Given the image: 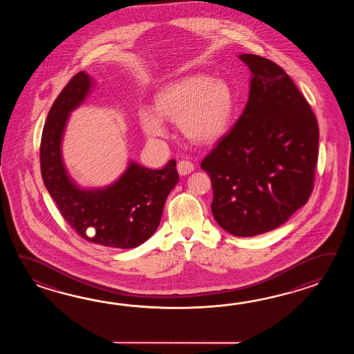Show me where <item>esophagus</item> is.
Instances as JSON below:
<instances>
[{"instance_id": "34e87169", "label": "esophagus", "mask_w": 354, "mask_h": 354, "mask_svg": "<svg viewBox=\"0 0 354 354\" xmlns=\"http://www.w3.org/2000/svg\"><path fill=\"white\" fill-rule=\"evenodd\" d=\"M177 169H178V174L180 176H187L191 172H194L195 166L191 162H188V160H180V162H178V165H177Z\"/></svg>"}]
</instances>
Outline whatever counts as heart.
Returning <instances> with one entry per match:
<instances>
[{"mask_svg": "<svg viewBox=\"0 0 354 354\" xmlns=\"http://www.w3.org/2000/svg\"><path fill=\"white\" fill-rule=\"evenodd\" d=\"M234 106L233 91L225 81L186 75L160 88L154 97V110H139V122L151 140L168 136L166 120L178 124L180 133L191 143L207 145L225 134Z\"/></svg>", "mask_w": 354, "mask_h": 354, "instance_id": "b5f03b06", "label": "heart"}]
</instances>
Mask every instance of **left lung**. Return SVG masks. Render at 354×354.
<instances>
[{
	"instance_id": "1",
	"label": "left lung",
	"mask_w": 354,
	"mask_h": 354,
	"mask_svg": "<svg viewBox=\"0 0 354 354\" xmlns=\"http://www.w3.org/2000/svg\"><path fill=\"white\" fill-rule=\"evenodd\" d=\"M238 58L250 71L248 102L201 168L210 176L218 226L235 236H254L285 224L308 201L319 128L282 68L256 54Z\"/></svg>"
}]
</instances>
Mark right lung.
I'll return each mask as SVG.
<instances>
[{
	"label": "right lung",
	"mask_w": 354,
	"mask_h": 354,
	"mask_svg": "<svg viewBox=\"0 0 354 354\" xmlns=\"http://www.w3.org/2000/svg\"><path fill=\"white\" fill-rule=\"evenodd\" d=\"M95 81L80 72L50 107L40 144L41 177L62 216L86 241L110 248H136L156 233L169 192L178 182L176 160L149 169L130 159L104 187H82L68 172L62 144L71 113L88 97Z\"/></svg>",
	"instance_id": "obj_1"
}]
</instances>
